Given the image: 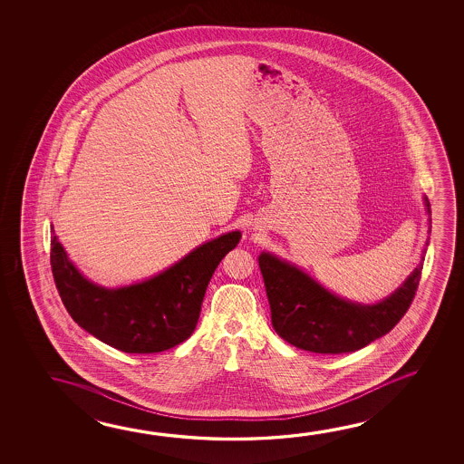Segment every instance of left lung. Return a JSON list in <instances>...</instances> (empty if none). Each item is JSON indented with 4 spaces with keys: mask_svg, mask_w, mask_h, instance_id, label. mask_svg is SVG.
I'll use <instances>...</instances> for the list:
<instances>
[{
    "mask_svg": "<svg viewBox=\"0 0 464 464\" xmlns=\"http://www.w3.org/2000/svg\"><path fill=\"white\" fill-rule=\"evenodd\" d=\"M424 206L430 233L432 213L427 198ZM422 266L424 256L395 293L375 304H361L336 296L304 270L270 252L258 256L275 332L299 350L319 354L353 353L387 334L410 309Z\"/></svg>",
    "mask_w": 464,
    "mask_h": 464,
    "instance_id": "left-lung-1",
    "label": "left lung"
}]
</instances>
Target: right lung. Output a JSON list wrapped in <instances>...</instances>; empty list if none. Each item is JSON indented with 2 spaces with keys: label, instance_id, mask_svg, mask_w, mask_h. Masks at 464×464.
<instances>
[{
  "label": "right lung",
  "instance_id": "obj_1",
  "mask_svg": "<svg viewBox=\"0 0 464 464\" xmlns=\"http://www.w3.org/2000/svg\"><path fill=\"white\" fill-rule=\"evenodd\" d=\"M52 233V272L69 315L100 342L136 354L161 353L189 338L215 268L241 239V231L225 233L149 280L105 288L77 270L53 227Z\"/></svg>",
  "mask_w": 464,
  "mask_h": 464
}]
</instances>
